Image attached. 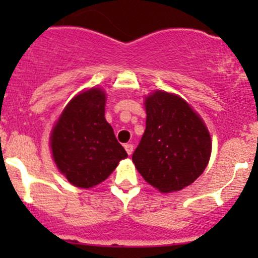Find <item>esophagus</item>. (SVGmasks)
I'll return each instance as SVG.
<instances>
[{
	"label": "esophagus",
	"mask_w": 258,
	"mask_h": 258,
	"mask_svg": "<svg viewBox=\"0 0 258 258\" xmlns=\"http://www.w3.org/2000/svg\"><path fill=\"white\" fill-rule=\"evenodd\" d=\"M124 150H126V152L128 153L130 156H131L132 152H134V145L126 144V145H124Z\"/></svg>",
	"instance_id": "esophagus-1"
}]
</instances>
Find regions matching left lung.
Wrapping results in <instances>:
<instances>
[{
	"label": "left lung",
	"instance_id": "1",
	"mask_svg": "<svg viewBox=\"0 0 258 258\" xmlns=\"http://www.w3.org/2000/svg\"><path fill=\"white\" fill-rule=\"evenodd\" d=\"M146 130L132 161L142 177L161 192L194 183L211 156L209 130L181 97L156 91L146 98Z\"/></svg>",
	"mask_w": 258,
	"mask_h": 258
}]
</instances>
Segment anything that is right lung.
<instances>
[{"label": "right lung", "mask_w": 258, "mask_h": 258, "mask_svg": "<svg viewBox=\"0 0 258 258\" xmlns=\"http://www.w3.org/2000/svg\"><path fill=\"white\" fill-rule=\"evenodd\" d=\"M106 95L91 88L72 98L52 130L51 150L69 182L90 188L105 181L127 157L105 118Z\"/></svg>", "instance_id": "add662e5"}]
</instances>
